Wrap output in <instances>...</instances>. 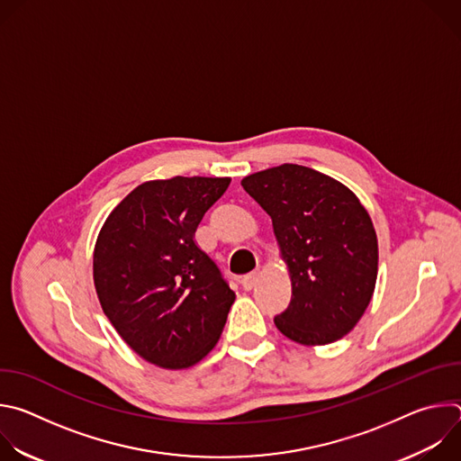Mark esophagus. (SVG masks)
<instances>
[{
  "label": "esophagus",
  "instance_id": "1",
  "mask_svg": "<svg viewBox=\"0 0 461 461\" xmlns=\"http://www.w3.org/2000/svg\"><path fill=\"white\" fill-rule=\"evenodd\" d=\"M258 277H260V272H253V274L246 276V277L242 279V288H244L246 292L253 290V288H255V285L258 283Z\"/></svg>",
  "mask_w": 461,
  "mask_h": 461
}]
</instances>
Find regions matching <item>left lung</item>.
<instances>
[{
	"mask_svg": "<svg viewBox=\"0 0 461 461\" xmlns=\"http://www.w3.org/2000/svg\"><path fill=\"white\" fill-rule=\"evenodd\" d=\"M272 217L292 301L274 319L288 339L319 347L345 338L368 308L377 279V235L356 193L297 164L240 180Z\"/></svg>",
	"mask_w": 461,
	"mask_h": 461,
	"instance_id": "left-lung-1",
	"label": "left lung"
}]
</instances>
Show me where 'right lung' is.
Masks as SVG:
<instances>
[{"label": "right lung", "mask_w": 461, "mask_h": 461, "mask_svg": "<svg viewBox=\"0 0 461 461\" xmlns=\"http://www.w3.org/2000/svg\"><path fill=\"white\" fill-rule=\"evenodd\" d=\"M230 176H173L137 185L105 219L93 253L104 313L142 359L182 370L217 345L235 292L194 242Z\"/></svg>", "instance_id": "1"}]
</instances>
